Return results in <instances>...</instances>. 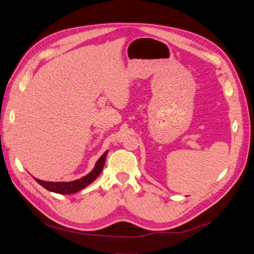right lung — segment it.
I'll use <instances>...</instances> for the list:
<instances>
[{
	"mask_svg": "<svg viewBox=\"0 0 254 254\" xmlns=\"http://www.w3.org/2000/svg\"><path fill=\"white\" fill-rule=\"evenodd\" d=\"M107 153H108V151H105L104 155L98 159L94 168L92 170L91 173H89L88 175L82 177V178H80L78 180L71 181V182H49V181H42L39 179H35V180L39 183L40 186H42L44 189H47L48 190H51V191H54V193H58V194L76 193V191H78L86 187H88L89 184L93 182L99 176V174L102 173L104 165H105Z\"/></svg>",
	"mask_w": 254,
	"mask_h": 254,
	"instance_id": "add662e5",
	"label": "right lung"
}]
</instances>
